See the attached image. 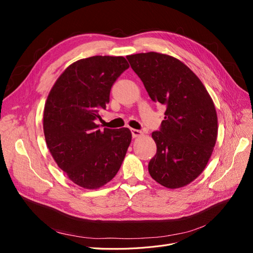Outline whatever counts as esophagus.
I'll return each instance as SVG.
<instances>
[{"instance_id":"esophagus-1","label":"esophagus","mask_w":253,"mask_h":253,"mask_svg":"<svg viewBox=\"0 0 253 253\" xmlns=\"http://www.w3.org/2000/svg\"><path fill=\"white\" fill-rule=\"evenodd\" d=\"M131 133H132V136L134 137V138H136V137H139L142 135V132L139 131V129H135V128H131Z\"/></svg>"}]
</instances>
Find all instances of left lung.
I'll use <instances>...</instances> for the list:
<instances>
[{"mask_svg":"<svg viewBox=\"0 0 253 253\" xmlns=\"http://www.w3.org/2000/svg\"><path fill=\"white\" fill-rule=\"evenodd\" d=\"M126 59L152 100L166 106L159 131L152 133L157 152L149 173L164 187H185L211 157L217 137L215 106L202 81L178 59L154 51Z\"/></svg>","mask_w":253,"mask_h":253,"instance_id":"obj_1","label":"left lung"}]
</instances>
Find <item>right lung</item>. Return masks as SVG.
Listing matches in <instances>:
<instances>
[{"label": "right lung", "instance_id": "obj_1", "mask_svg": "<svg viewBox=\"0 0 253 253\" xmlns=\"http://www.w3.org/2000/svg\"><path fill=\"white\" fill-rule=\"evenodd\" d=\"M124 57L94 56L71 64L50 89L43 115L51 156L73 182L85 189L104 186L119 171L131 131L100 129V111L113 84L128 68Z\"/></svg>", "mask_w": 253, "mask_h": 253}]
</instances>
